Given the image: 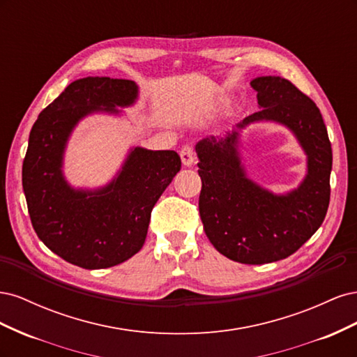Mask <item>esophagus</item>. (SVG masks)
Segmentation results:
<instances>
[{
    "label": "esophagus",
    "instance_id": "34e87169",
    "mask_svg": "<svg viewBox=\"0 0 357 357\" xmlns=\"http://www.w3.org/2000/svg\"><path fill=\"white\" fill-rule=\"evenodd\" d=\"M180 159H181V164L185 167H192L195 164V152H193V149L189 146H185L180 150Z\"/></svg>",
    "mask_w": 357,
    "mask_h": 357
}]
</instances>
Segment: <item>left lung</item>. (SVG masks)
Masks as SVG:
<instances>
[{
	"label": "left lung",
	"mask_w": 357,
	"mask_h": 357,
	"mask_svg": "<svg viewBox=\"0 0 357 357\" xmlns=\"http://www.w3.org/2000/svg\"><path fill=\"white\" fill-rule=\"evenodd\" d=\"M250 84L261 110L195 146L202 180L199 215L219 253L240 264L262 265L294 255L325 220L332 149L317 105L295 84L278 75H262ZM264 121L287 127L307 156L306 177L286 194H274L252 181L242 162V132Z\"/></svg>",
	"instance_id": "8db88e82"
}]
</instances>
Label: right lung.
Listing matches in <instances>:
<instances>
[{
	"mask_svg": "<svg viewBox=\"0 0 357 357\" xmlns=\"http://www.w3.org/2000/svg\"><path fill=\"white\" fill-rule=\"evenodd\" d=\"M132 80L84 77L68 84L31 129L22 167L29 218L38 238L63 261L110 268L142 250L150 213L181 168L174 150L131 147L100 188H74L63 174L70 137L84 117L121 116L138 100Z\"/></svg>",
	"mask_w": 357,
	"mask_h": 357,
	"instance_id": "add662e5",
	"label": "right lung"
}]
</instances>
